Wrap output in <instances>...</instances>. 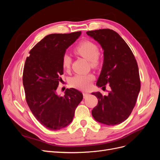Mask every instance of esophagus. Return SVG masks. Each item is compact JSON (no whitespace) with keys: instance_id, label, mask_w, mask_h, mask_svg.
I'll use <instances>...</instances> for the list:
<instances>
[{"instance_id":"esophagus-1","label":"esophagus","mask_w":160,"mask_h":160,"mask_svg":"<svg viewBox=\"0 0 160 160\" xmlns=\"http://www.w3.org/2000/svg\"><path fill=\"white\" fill-rule=\"evenodd\" d=\"M88 95H89V93H88V92H84V93H83V97H84V98H87V97H88Z\"/></svg>"}]
</instances>
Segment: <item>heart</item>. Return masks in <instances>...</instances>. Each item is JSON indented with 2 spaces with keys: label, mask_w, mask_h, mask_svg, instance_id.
<instances>
[{
  "label": "heart",
  "mask_w": 160,
  "mask_h": 160,
  "mask_svg": "<svg viewBox=\"0 0 160 160\" xmlns=\"http://www.w3.org/2000/svg\"><path fill=\"white\" fill-rule=\"evenodd\" d=\"M74 52L89 61L91 67H96L99 64V48L95 42L89 40L81 41L77 45ZM71 64V59L68 55H65L62 59V67L64 70H69ZM94 79L93 74H78L70 79L72 87L81 90H88L91 87L92 81Z\"/></svg>",
  "instance_id": "1"
}]
</instances>
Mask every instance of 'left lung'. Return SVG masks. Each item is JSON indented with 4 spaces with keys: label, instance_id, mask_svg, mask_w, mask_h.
Listing matches in <instances>:
<instances>
[{
    "label": "left lung",
    "instance_id": "1",
    "mask_svg": "<svg viewBox=\"0 0 160 160\" xmlns=\"http://www.w3.org/2000/svg\"><path fill=\"white\" fill-rule=\"evenodd\" d=\"M98 41L103 50V63L97 86L105 88L109 83L108 95L100 92L92 94L98 104L92 110L93 118L108 125H118L126 120L135 107L141 88L137 61L132 50L120 35L109 29L87 32Z\"/></svg>",
    "mask_w": 160,
    "mask_h": 160
}]
</instances>
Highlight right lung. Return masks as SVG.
<instances>
[{"mask_svg":"<svg viewBox=\"0 0 160 160\" xmlns=\"http://www.w3.org/2000/svg\"><path fill=\"white\" fill-rule=\"evenodd\" d=\"M81 31L51 34L38 42L29 52L24 66L22 83L27 103L35 118L50 130L69 125L83 94L67 89L64 97L56 90L63 74L62 59L66 49L78 38Z\"/></svg>","mask_w":160,"mask_h":160,"instance_id":"right-lung-1","label":"right lung"}]
</instances>
